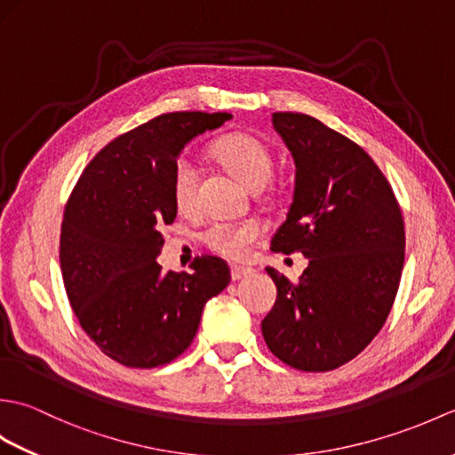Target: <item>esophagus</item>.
Wrapping results in <instances>:
<instances>
[{
  "label": "esophagus",
  "mask_w": 455,
  "mask_h": 455,
  "mask_svg": "<svg viewBox=\"0 0 455 455\" xmlns=\"http://www.w3.org/2000/svg\"><path fill=\"white\" fill-rule=\"evenodd\" d=\"M252 272H254L252 267H244V266H233V267H230V275H233L235 282H238V279H243V277L252 275Z\"/></svg>",
  "instance_id": "obj_1"
}]
</instances>
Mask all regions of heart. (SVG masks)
Returning a JSON list of instances; mask_svg holds the SVG:
<instances>
[{
	"label": "heart",
	"instance_id": "1",
	"mask_svg": "<svg viewBox=\"0 0 455 455\" xmlns=\"http://www.w3.org/2000/svg\"><path fill=\"white\" fill-rule=\"evenodd\" d=\"M215 156L246 183L250 189H262L272 178L274 156L267 144L246 132H233L212 144ZM172 196L180 211L197 207V166L189 156H180L173 164ZM264 235L262 222L248 220H215L203 230V243L212 252L230 259H243L250 254L256 240Z\"/></svg>",
	"mask_w": 455,
	"mask_h": 455
}]
</instances>
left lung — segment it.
I'll return each instance as SVG.
<instances>
[{
  "mask_svg": "<svg viewBox=\"0 0 455 455\" xmlns=\"http://www.w3.org/2000/svg\"><path fill=\"white\" fill-rule=\"evenodd\" d=\"M291 150L295 191L274 252H301L293 283L266 267L277 287L262 321L269 350L301 371L347 363L381 331L404 264V222L387 178L362 147L303 113H274Z\"/></svg>",
  "mask_w": 455,
  "mask_h": 455,
  "instance_id": "obj_1",
  "label": "left lung"
}]
</instances>
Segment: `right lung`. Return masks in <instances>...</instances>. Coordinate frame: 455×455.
Listing matches in <instances>:
<instances>
[{
  "label": "right lung",
  "mask_w": 455,
  "mask_h": 455,
  "mask_svg": "<svg viewBox=\"0 0 455 455\" xmlns=\"http://www.w3.org/2000/svg\"><path fill=\"white\" fill-rule=\"evenodd\" d=\"M233 119L230 113H166L95 154L66 203L60 267L80 326L100 350L127 367H158L189 347L203 307L230 282L217 256L191 272H164L160 228L178 207L172 176L183 147Z\"/></svg>",
  "instance_id": "add662e5"
}]
</instances>
